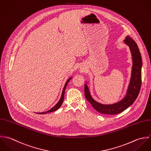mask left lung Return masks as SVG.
Masks as SVG:
<instances>
[{
	"mask_svg": "<svg viewBox=\"0 0 151 151\" xmlns=\"http://www.w3.org/2000/svg\"><path fill=\"white\" fill-rule=\"evenodd\" d=\"M123 42L129 47L132 60L131 78L124 97L119 101L113 104H102L96 101L92 97L88 86V82L86 81V83L85 84V94L86 99L96 111L101 114L110 115L117 114L125 110L134 103L141 89L142 61L139 50L137 43L129 35L125 37Z\"/></svg>",
	"mask_w": 151,
	"mask_h": 151,
	"instance_id": "8db88e82",
	"label": "left lung"
}]
</instances>
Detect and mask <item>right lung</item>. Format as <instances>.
<instances>
[{
	"label": "right lung",
	"mask_w": 151,
	"mask_h": 151,
	"mask_svg": "<svg viewBox=\"0 0 151 151\" xmlns=\"http://www.w3.org/2000/svg\"><path fill=\"white\" fill-rule=\"evenodd\" d=\"M72 78V76H71L70 78H69L67 81L66 82L65 85H64V87L63 88V90H62V94H61V96H60V100L58 101V102L53 107H52L50 110L47 111H45V112H41V113H36L37 114H47V113H51V112H53V111H55L56 110H57L59 108H60L61 105L62 104V103L63 101V99H64V94H65V89L66 88V86H67V85L68 83H69V82L70 81V80Z\"/></svg>",
	"instance_id": "add662e5"
}]
</instances>
